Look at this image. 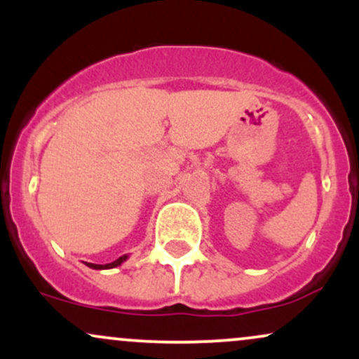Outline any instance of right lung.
Segmentation results:
<instances>
[{"mask_svg": "<svg viewBox=\"0 0 359 359\" xmlns=\"http://www.w3.org/2000/svg\"><path fill=\"white\" fill-rule=\"evenodd\" d=\"M128 259V255H123V257H119L118 259H114L113 263H108V265H94V263H88L89 269H94V270H104V269H114V266H119L123 262H126Z\"/></svg>", "mask_w": 359, "mask_h": 359, "instance_id": "1", "label": "right lung"}]
</instances>
